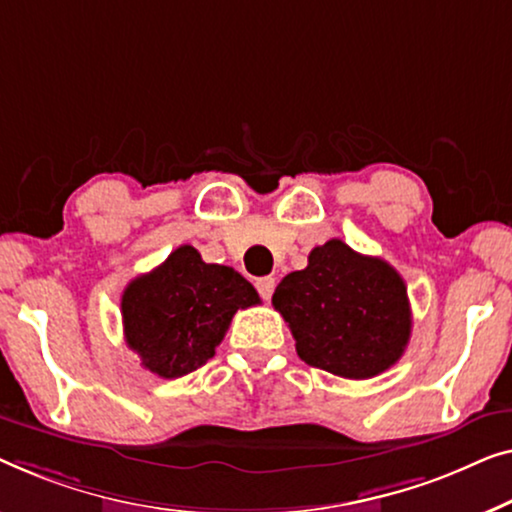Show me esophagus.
I'll list each match as a JSON object with an SVG mask.
<instances>
[{
    "label": "esophagus",
    "instance_id": "obj_1",
    "mask_svg": "<svg viewBox=\"0 0 512 512\" xmlns=\"http://www.w3.org/2000/svg\"><path fill=\"white\" fill-rule=\"evenodd\" d=\"M255 287H257L259 297L269 301V299H271V294H273V290H276V278H271V276H266V278H259L257 283H255Z\"/></svg>",
    "mask_w": 512,
    "mask_h": 512
}]
</instances>
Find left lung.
Instances as JSON below:
<instances>
[{
	"label": "left lung",
	"instance_id": "8db88e82",
	"mask_svg": "<svg viewBox=\"0 0 512 512\" xmlns=\"http://www.w3.org/2000/svg\"><path fill=\"white\" fill-rule=\"evenodd\" d=\"M271 304L315 369L350 380L378 376L401 359L410 338L406 283L385 259L331 239L308 266L280 280Z\"/></svg>",
	"mask_w": 512,
	"mask_h": 512
}]
</instances>
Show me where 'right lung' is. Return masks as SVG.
Wrapping results in <instances>:
<instances>
[{
    "label": "right lung",
    "mask_w": 512,
    "mask_h": 512,
    "mask_svg": "<svg viewBox=\"0 0 512 512\" xmlns=\"http://www.w3.org/2000/svg\"><path fill=\"white\" fill-rule=\"evenodd\" d=\"M255 304L259 294L239 271L181 246L125 287L122 329L150 373L181 378L215 355L234 313Z\"/></svg>",
    "instance_id": "1"
}]
</instances>
